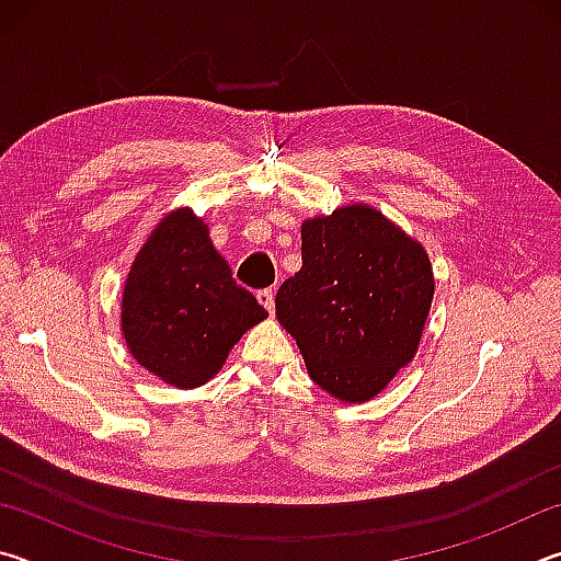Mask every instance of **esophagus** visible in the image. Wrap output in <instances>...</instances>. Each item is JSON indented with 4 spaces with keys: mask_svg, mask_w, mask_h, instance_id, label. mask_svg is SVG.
I'll return each instance as SVG.
<instances>
[{
    "mask_svg": "<svg viewBox=\"0 0 561 561\" xmlns=\"http://www.w3.org/2000/svg\"><path fill=\"white\" fill-rule=\"evenodd\" d=\"M257 299H260L262 307L270 311V314H274V291H272V289H262V291L257 294Z\"/></svg>",
    "mask_w": 561,
    "mask_h": 561,
    "instance_id": "1",
    "label": "esophagus"
}]
</instances>
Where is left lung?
<instances>
[{
	"label": "left lung",
	"instance_id": "obj_1",
	"mask_svg": "<svg viewBox=\"0 0 561 561\" xmlns=\"http://www.w3.org/2000/svg\"><path fill=\"white\" fill-rule=\"evenodd\" d=\"M433 294L423 244L356 203L301 222V270L274 307L311 381L341 403H364L413 360Z\"/></svg>",
	"mask_w": 561,
	"mask_h": 561
}]
</instances>
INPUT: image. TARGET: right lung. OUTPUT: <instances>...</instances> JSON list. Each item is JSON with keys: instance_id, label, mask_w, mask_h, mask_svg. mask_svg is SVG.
Segmentation results:
<instances>
[{"instance_id": "right-lung-1", "label": "right lung", "mask_w": 561, "mask_h": 561, "mask_svg": "<svg viewBox=\"0 0 561 561\" xmlns=\"http://www.w3.org/2000/svg\"><path fill=\"white\" fill-rule=\"evenodd\" d=\"M262 319L267 311L232 279L203 217L190 207L160 217L123 287L121 331L130 356L160 381L197 388Z\"/></svg>"}]
</instances>
